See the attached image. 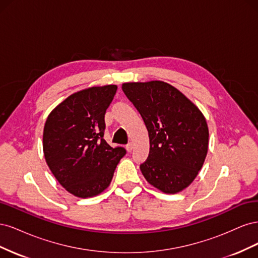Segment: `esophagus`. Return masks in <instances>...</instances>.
Wrapping results in <instances>:
<instances>
[{"mask_svg": "<svg viewBox=\"0 0 258 258\" xmlns=\"http://www.w3.org/2000/svg\"><path fill=\"white\" fill-rule=\"evenodd\" d=\"M132 147H134V145H132V143L130 142V143H128V144L126 145V150H127L128 152H131V151H132Z\"/></svg>", "mask_w": 258, "mask_h": 258, "instance_id": "34e87169", "label": "esophagus"}]
</instances>
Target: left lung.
<instances>
[{"instance_id":"8db88e82","label":"left lung","mask_w":258,"mask_h":258,"mask_svg":"<svg viewBox=\"0 0 258 258\" xmlns=\"http://www.w3.org/2000/svg\"><path fill=\"white\" fill-rule=\"evenodd\" d=\"M141 115L150 153L140 165L146 181L166 194L183 190L197 176L208 153L205 116L181 91L165 82L122 84Z\"/></svg>"}]
</instances>
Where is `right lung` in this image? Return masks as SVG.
Listing matches in <instances>:
<instances>
[{
	"instance_id": "add662e5",
	"label": "right lung",
	"mask_w": 258,
	"mask_h": 258,
	"mask_svg": "<svg viewBox=\"0 0 258 258\" xmlns=\"http://www.w3.org/2000/svg\"><path fill=\"white\" fill-rule=\"evenodd\" d=\"M116 91L117 86L107 85L76 92L54 108L45 122L46 162L58 182L76 197L102 192L127 153L103 139L105 112Z\"/></svg>"
}]
</instances>
